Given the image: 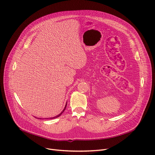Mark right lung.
<instances>
[{
    "label": "right lung",
    "mask_w": 155,
    "mask_h": 155,
    "mask_svg": "<svg viewBox=\"0 0 155 155\" xmlns=\"http://www.w3.org/2000/svg\"><path fill=\"white\" fill-rule=\"evenodd\" d=\"M66 106H67V102H66V105H65V107H64V109L63 110V111L59 114H58V115H57L56 116H54V117H50V118H46V119L47 118V119H53V118H57V117H59V116H60L63 112H64V111L65 110V109H66ZM35 118H40V119H41V118H38V117H35ZM43 119V118H42Z\"/></svg>",
    "instance_id": "add662e5"
}]
</instances>
